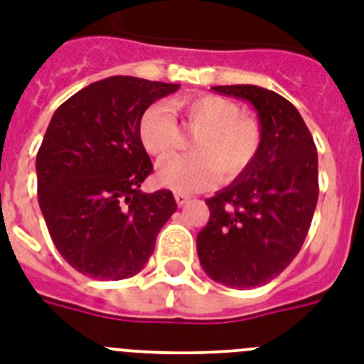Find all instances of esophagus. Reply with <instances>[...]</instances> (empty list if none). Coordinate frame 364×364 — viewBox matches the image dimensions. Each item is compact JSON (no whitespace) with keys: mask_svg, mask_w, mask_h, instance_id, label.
Masks as SVG:
<instances>
[{"mask_svg":"<svg viewBox=\"0 0 364 364\" xmlns=\"http://www.w3.org/2000/svg\"><path fill=\"white\" fill-rule=\"evenodd\" d=\"M176 202L179 208H183V205H187L188 202H191V196H188V194H183V193H176Z\"/></svg>","mask_w":364,"mask_h":364,"instance_id":"1","label":"esophagus"}]
</instances>
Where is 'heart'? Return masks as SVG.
I'll use <instances>...</instances> for the list:
<instances>
[{"label":"heart","mask_w":364,"mask_h":364,"mask_svg":"<svg viewBox=\"0 0 364 364\" xmlns=\"http://www.w3.org/2000/svg\"><path fill=\"white\" fill-rule=\"evenodd\" d=\"M185 113L188 130L196 132L191 141L193 154L162 162L156 170L160 185L177 193H194L217 177L234 179L253 164L260 149L259 124L240 115V107L221 96L205 94L173 102ZM139 141L149 154L166 159L179 143V128L168 105H149L137 126Z\"/></svg>","instance_id":"1"}]
</instances>
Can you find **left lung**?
Here are the masks:
<instances>
[{"mask_svg":"<svg viewBox=\"0 0 364 364\" xmlns=\"http://www.w3.org/2000/svg\"><path fill=\"white\" fill-rule=\"evenodd\" d=\"M253 105L260 149L253 164L205 200L210 221L196 236L200 264L227 287L272 282L299 255L316 211L317 149L291 102L255 85L213 87Z\"/></svg>","mask_w":364,"mask_h":364,"instance_id":"obj_1","label":"left lung"}]
</instances>
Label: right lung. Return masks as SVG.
I'll return each mask as SVG.
<instances>
[{
	"mask_svg": "<svg viewBox=\"0 0 364 364\" xmlns=\"http://www.w3.org/2000/svg\"><path fill=\"white\" fill-rule=\"evenodd\" d=\"M177 88L107 77L73 94L48 122L36 159L39 208L60 255L85 276L137 274L176 213L170 191L139 188L153 164L137 126L149 105Z\"/></svg>",
	"mask_w": 364,
	"mask_h": 364,
	"instance_id": "obj_1",
	"label": "right lung"
}]
</instances>
